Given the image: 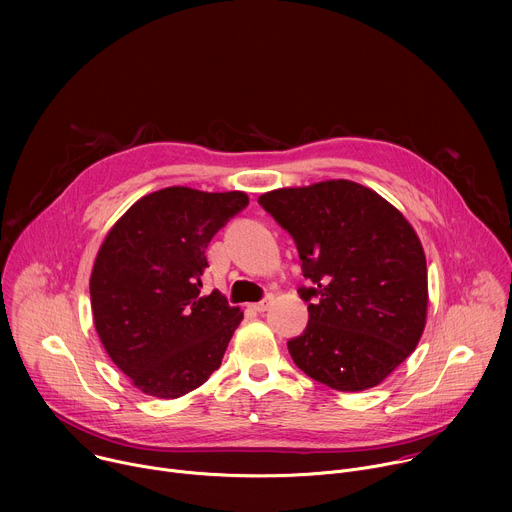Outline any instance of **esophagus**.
I'll return each instance as SVG.
<instances>
[{"label": "esophagus", "instance_id": "1", "mask_svg": "<svg viewBox=\"0 0 512 512\" xmlns=\"http://www.w3.org/2000/svg\"><path fill=\"white\" fill-rule=\"evenodd\" d=\"M271 296H267L265 300H261V302H257V304H253V310L255 312H265V310H269V306H271Z\"/></svg>", "mask_w": 512, "mask_h": 512}]
</instances>
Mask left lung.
<instances>
[{
    "instance_id": "obj_1",
    "label": "left lung",
    "mask_w": 512,
    "mask_h": 512,
    "mask_svg": "<svg viewBox=\"0 0 512 512\" xmlns=\"http://www.w3.org/2000/svg\"><path fill=\"white\" fill-rule=\"evenodd\" d=\"M259 204L298 245L308 326L287 342L298 367L336 391L383 383L411 356L427 320V265L407 218L350 180L277 188Z\"/></svg>"
}]
</instances>
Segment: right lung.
Instances as JSON below:
<instances>
[{
	"label": "right lung",
	"instance_id": "add662e5",
	"mask_svg": "<svg viewBox=\"0 0 512 512\" xmlns=\"http://www.w3.org/2000/svg\"><path fill=\"white\" fill-rule=\"evenodd\" d=\"M249 204L241 190L170 186L139 198L109 229L91 273L97 334L135 389L178 399L218 367L243 312L202 296L206 249Z\"/></svg>",
	"mask_w": 512,
	"mask_h": 512
}]
</instances>
